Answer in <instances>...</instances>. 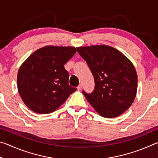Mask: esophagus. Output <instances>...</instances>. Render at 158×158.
<instances>
[{"instance_id": "obj_1", "label": "esophagus", "mask_w": 158, "mask_h": 158, "mask_svg": "<svg viewBox=\"0 0 158 158\" xmlns=\"http://www.w3.org/2000/svg\"><path fill=\"white\" fill-rule=\"evenodd\" d=\"M81 88H82V85H81V84H80V85H78V86H77V90H81Z\"/></svg>"}]
</instances>
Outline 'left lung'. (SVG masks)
Wrapping results in <instances>:
<instances>
[{
	"instance_id": "8db88e82",
	"label": "left lung",
	"mask_w": 158,
	"mask_h": 158,
	"mask_svg": "<svg viewBox=\"0 0 158 158\" xmlns=\"http://www.w3.org/2000/svg\"><path fill=\"white\" fill-rule=\"evenodd\" d=\"M77 49L94 77L93 91H82L89 102L103 117L115 118L124 113L137 94V75L132 63L121 52L107 45Z\"/></svg>"
}]
</instances>
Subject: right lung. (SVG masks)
<instances>
[{
  "instance_id": "add662e5",
  "label": "right lung",
  "mask_w": 158,
  "mask_h": 158,
  "mask_svg": "<svg viewBox=\"0 0 158 158\" xmlns=\"http://www.w3.org/2000/svg\"><path fill=\"white\" fill-rule=\"evenodd\" d=\"M76 52L72 47L47 46L35 51L21 65L18 91L31 110L52 113L77 90L68 84L69 73L64 68Z\"/></svg>"
}]
</instances>
